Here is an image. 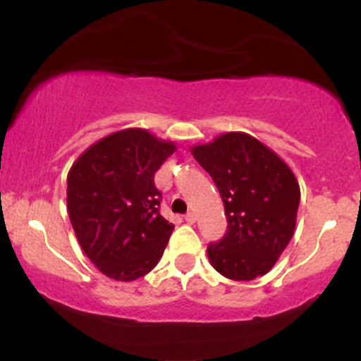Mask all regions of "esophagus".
<instances>
[{
	"instance_id": "esophagus-1",
	"label": "esophagus",
	"mask_w": 361,
	"mask_h": 361,
	"mask_svg": "<svg viewBox=\"0 0 361 361\" xmlns=\"http://www.w3.org/2000/svg\"><path fill=\"white\" fill-rule=\"evenodd\" d=\"M185 221L188 224H195V221H197V215H195L193 212H188L185 215Z\"/></svg>"
}]
</instances>
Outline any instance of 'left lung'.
<instances>
[{
  "instance_id": "8db88e82",
  "label": "left lung",
  "mask_w": 361,
  "mask_h": 361,
  "mask_svg": "<svg viewBox=\"0 0 361 361\" xmlns=\"http://www.w3.org/2000/svg\"><path fill=\"white\" fill-rule=\"evenodd\" d=\"M190 151L217 185L229 222L207 247L210 264L238 281L267 275L295 231L300 186L293 171L246 132H226Z\"/></svg>"
}]
</instances>
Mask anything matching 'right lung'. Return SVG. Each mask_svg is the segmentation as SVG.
<instances>
[{"label":"right lung","mask_w":361,"mask_h":361,"mask_svg":"<svg viewBox=\"0 0 361 361\" xmlns=\"http://www.w3.org/2000/svg\"><path fill=\"white\" fill-rule=\"evenodd\" d=\"M176 151L146 128H123L91 144L68 173V214L81 250L111 280L147 275L173 226L159 214L154 175Z\"/></svg>","instance_id":"obj_1"}]
</instances>
